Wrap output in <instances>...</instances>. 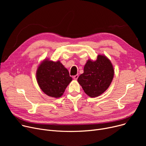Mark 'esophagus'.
Listing matches in <instances>:
<instances>
[{
  "label": "esophagus",
  "mask_w": 146,
  "mask_h": 146,
  "mask_svg": "<svg viewBox=\"0 0 146 146\" xmlns=\"http://www.w3.org/2000/svg\"><path fill=\"white\" fill-rule=\"evenodd\" d=\"M78 78H79V75H78V74H76V75H75V76H73V79H74V80H77V79H78Z\"/></svg>",
  "instance_id": "34e87169"
}]
</instances>
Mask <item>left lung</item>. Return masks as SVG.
I'll return each instance as SVG.
<instances>
[{"mask_svg": "<svg viewBox=\"0 0 146 146\" xmlns=\"http://www.w3.org/2000/svg\"><path fill=\"white\" fill-rule=\"evenodd\" d=\"M113 74L111 61L105 56L98 55L96 61L88 60L84 73L79 76L78 81L85 92L94 98L102 94L109 88Z\"/></svg>", "mask_w": 146, "mask_h": 146, "instance_id": "1", "label": "left lung"}]
</instances>
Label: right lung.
<instances>
[{
  "label": "right lung",
  "mask_w": 146,
  "mask_h": 146,
  "mask_svg": "<svg viewBox=\"0 0 146 146\" xmlns=\"http://www.w3.org/2000/svg\"><path fill=\"white\" fill-rule=\"evenodd\" d=\"M38 85L49 96L60 98L72 80L68 71L59 61L54 62L45 60L36 71Z\"/></svg>",
  "instance_id": "1"
}]
</instances>
